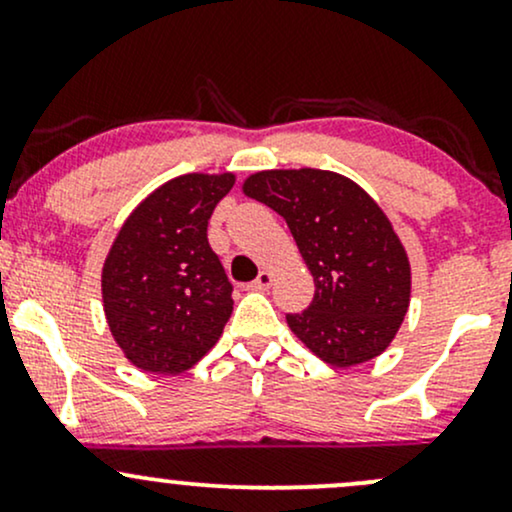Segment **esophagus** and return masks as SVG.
<instances>
[{
  "mask_svg": "<svg viewBox=\"0 0 512 512\" xmlns=\"http://www.w3.org/2000/svg\"><path fill=\"white\" fill-rule=\"evenodd\" d=\"M272 281H274V274L269 272V269H262L260 276H257V279L252 281L248 289H250V291H267L269 286H272Z\"/></svg>",
  "mask_w": 512,
  "mask_h": 512,
  "instance_id": "esophagus-1",
  "label": "esophagus"
}]
</instances>
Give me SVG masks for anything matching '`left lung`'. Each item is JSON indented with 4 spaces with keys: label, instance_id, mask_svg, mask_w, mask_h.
Returning a JSON list of instances; mask_svg holds the SVG:
<instances>
[{
    "label": "left lung",
    "instance_id": "1",
    "mask_svg": "<svg viewBox=\"0 0 512 512\" xmlns=\"http://www.w3.org/2000/svg\"><path fill=\"white\" fill-rule=\"evenodd\" d=\"M243 195L284 216L315 281L291 332L334 368L361 366L392 344L411 298V264L392 221L346 175L320 168L260 170Z\"/></svg>",
    "mask_w": 512,
    "mask_h": 512
}]
</instances>
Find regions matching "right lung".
<instances>
[{
	"label": "right lung",
	"mask_w": 512,
	"mask_h": 512,
	"mask_svg": "<svg viewBox=\"0 0 512 512\" xmlns=\"http://www.w3.org/2000/svg\"><path fill=\"white\" fill-rule=\"evenodd\" d=\"M236 173H187L146 195L120 226L101 272L103 310L132 366L190 370L219 342L233 313L231 281L207 226Z\"/></svg>",
	"instance_id": "obj_1"
}]
</instances>
